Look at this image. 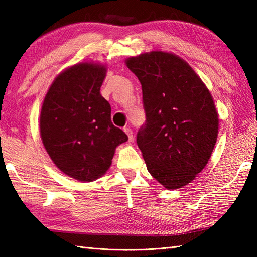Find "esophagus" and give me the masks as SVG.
<instances>
[{
	"label": "esophagus",
	"mask_w": 257,
	"mask_h": 257,
	"mask_svg": "<svg viewBox=\"0 0 257 257\" xmlns=\"http://www.w3.org/2000/svg\"><path fill=\"white\" fill-rule=\"evenodd\" d=\"M123 132L127 134V136H128V140L129 141H133V139H134V135H133V130L130 129V128H124L123 129Z\"/></svg>",
	"instance_id": "esophagus-1"
}]
</instances>
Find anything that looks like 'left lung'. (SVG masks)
Wrapping results in <instances>:
<instances>
[{"label": "left lung", "instance_id": "left-lung-1", "mask_svg": "<svg viewBox=\"0 0 257 257\" xmlns=\"http://www.w3.org/2000/svg\"><path fill=\"white\" fill-rule=\"evenodd\" d=\"M143 87L146 123L137 144L149 173L168 190L183 188L206 166L219 133L210 90L173 53L152 51L125 59Z\"/></svg>", "mask_w": 257, "mask_h": 257}]
</instances>
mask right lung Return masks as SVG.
I'll return each instance as SVG.
<instances>
[{"label": "right lung", "instance_id": "1", "mask_svg": "<svg viewBox=\"0 0 257 257\" xmlns=\"http://www.w3.org/2000/svg\"><path fill=\"white\" fill-rule=\"evenodd\" d=\"M106 65L83 62L58 74L40 116L41 138L55 166L80 182L102 177L116 148L128 140L111 122V107L100 95Z\"/></svg>", "mask_w": 257, "mask_h": 257}]
</instances>
